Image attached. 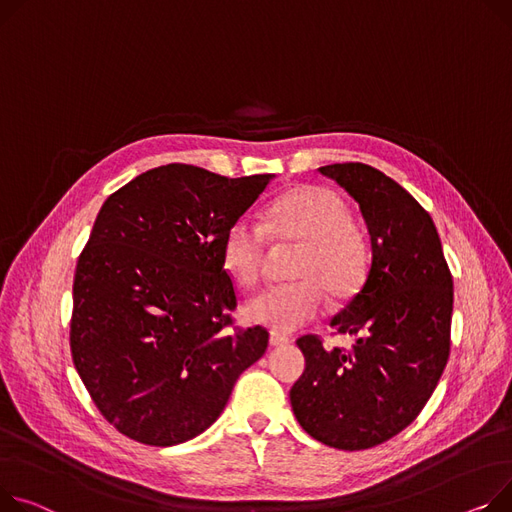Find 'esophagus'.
Returning a JSON list of instances; mask_svg holds the SVG:
<instances>
[{
	"instance_id": "1",
	"label": "esophagus",
	"mask_w": 512,
	"mask_h": 512,
	"mask_svg": "<svg viewBox=\"0 0 512 512\" xmlns=\"http://www.w3.org/2000/svg\"><path fill=\"white\" fill-rule=\"evenodd\" d=\"M292 342V339L288 337V335H282V333H271L269 335V346H274V348H278V346H288Z\"/></svg>"
}]
</instances>
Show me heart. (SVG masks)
I'll return each mask as SVG.
<instances>
[{"instance_id":"heart-1","label":"heart","mask_w":512,"mask_h":512,"mask_svg":"<svg viewBox=\"0 0 512 512\" xmlns=\"http://www.w3.org/2000/svg\"><path fill=\"white\" fill-rule=\"evenodd\" d=\"M269 238L302 247L292 274L300 282L253 296L245 304V315L257 325L296 331L321 315L323 290L333 298H348L366 278V236L354 226L348 203L333 189L302 185L271 203L265 224L249 216L232 222L222 257L236 284L253 288L261 280Z\"/></svg>"}]
</instances>
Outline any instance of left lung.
<instances>
[{
  "mask_svg": "<svg viewBox=\"0 0 512 512\" xmlns=\"http://www.w3.org/2000/svg\"><path fill=\"white\" fill-rule=\"evenodd\" d=\"M360 206L372 263L360 292L331 319L352 350L302 335V377L290 389L298 424L315 440L362 451L410 426L451 352L453 276L430 214L399 183L362 162L321 166Z\"/></svg>",
  "mask_w": 512,
  "mask_h": 512,
  "instance_id": "obj_1",
  "label": "left lung"
}]
</instances>
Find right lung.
<instances>
[{
    "mask_svg": "<svg viewBox=\"0 0 512 512\" xmlns=\"http://www.w3.org/2000/svg\"><path fill=\"white\" fill-rule=\"evenodd\" d=\"M271 179L166 164L102 203L76 265L70 346L121 434L150 447L195 438L265 354L267 329L232 327L222 245Z\"/></svg>",
    "mask_w": 512,
    "mask_h": 512,
    "instance_id": "1",
    "label": "right lung"
}]
</instances>
